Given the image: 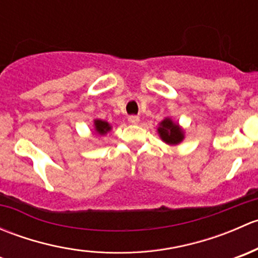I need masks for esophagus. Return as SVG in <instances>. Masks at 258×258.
Masks as SVG:
<instances>
[{
	"mask_svg": "<svg viewBox=\"0 0 258 258\" xmlns=\"http://www.w3.org/2000/svg\"><path fill=\"white\" fill-rule=\"evenodd\" d=\"M128 122L132 124H137L140 122V117L139 116H135V114H132V116H128Z\"/></svg>",
	"mask_w": 258,
	"mask_h": 258,
	"instance_id": "34e87169",
	"label": "esophagus"
}]
</instances>
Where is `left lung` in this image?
I'll return each mask as SVG.
<instances>
[{
	"label": "left lung",
	"instance_id": "left-lung-1",
	"mask_svg": "<svg viewBox=\"0 0 258 258\" xmlns=\"http://www.w3.org/2000/svg\"><path fill=\"white\" fill-rule=\"evenodd\" d=\"M157 131L162 141H165L168 145H178L184 139L183 131H182L181 127L168 117L161 122Z\"/></svg>",
	"mask_w": 258,
	"mask_h": 258
}]
</instances>
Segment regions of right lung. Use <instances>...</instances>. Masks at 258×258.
I'll return each mask as SVG.
<instances>
[{
    "mask_svg": "<svg viewBox=\"0 0 258 258\" xmlns=\"http://www.w3.org/2000/svg\"><path fill=\"white\" fill-rule=\"evenodd\" d=\"M93 123H95V131L98 135H106L111 130L110 123L106 121H102V119H95Z\"/></svg>",
    "mask_w": 258,
    "mask_h": 258,
    "instance_id": "add662e5",
    "label": "right lung"
}]
</instances>
